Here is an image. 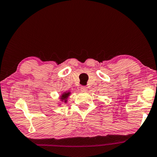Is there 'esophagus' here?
I'll return each mask as SVG.
<instances>
[{"label": "esophagus", "instance_id": "1", "mask_svg": "<svg viewBox=\"0 0 157 157\" xmlns=\"http://www.w3.org/2000/svg\"><path fill=\"white\" fill-rule=\"evenodd\" d=\"M81 91H82L83 92H86V91H87V87H86V86H81Z\"/></svg>", "mask_w": 157, "mask_h": 157}]
</instances>
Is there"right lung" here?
<instances>
[{
	"label": "right lung",
	"instance_id": "right-lung-1",
	"mask_svg": "<svg viewBox=\"0 0 157 157\" xmlns=\"http://www.w3.org/2000/svg\"><path fill=\"white\" fill-rule=\"evenodd\" d=\"M71 92L70 91H66V92H64L61 94V95L60 96V101L61 103H67V99L71 96ZM61 103H59V106L61 105Z\"/></svg>",
	"mask_w": 157,
	"mask_h": 157
}]
</instances>
